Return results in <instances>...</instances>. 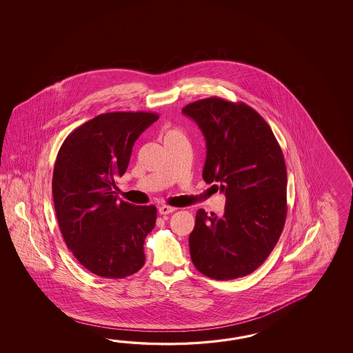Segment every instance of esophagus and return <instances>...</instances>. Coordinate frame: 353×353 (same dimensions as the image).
<instances>
[{
    "label": "esophagus",
    "mask_w": 353,
    "mask_h": 353,
    "mask_svg": "<svg viewBox=\"0 0 353 353\" xmlns=\"http://www.w3.org/2000/svg\"><path fill=\"white\" fill-rule=\"evenodd\" d=\"M175 210H176V208H174V207L163 204V205L159 207V213H160V214H169V213H173Z\"/></svg>",
    "instance_id": "esophagus-1"
}]
</instances>
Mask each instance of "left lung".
Here are the masks:
<instances>
[{"label":"left lung","mask_w":353,"mask_h":353,"mask_svg":"<svg viewBox=\"0 0 353 353\" xmlns=\"http://www.w3.org/2000/svg\"><path fill=\"white\" fill-rule=\"evenodd\" d=\"M181 112L196 122L207 141L205 183H219L225 213L199 210L189 236L192 261L216 280L255 271L278 243L286 219V166L268 122L243 102L210 97Z\"/></svg>","instance_id":"8db88e82"}]
</instances>
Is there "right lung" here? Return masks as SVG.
<instances>
[{"instance_id": "1", "label": "right lung", "mask_w": 353, "mask_h": 353, "mask_svg": "<svg viewBox=\"0 0 353 353\" xmlns=\"http://www.w3.org/2000/svg\"><path fill=\"white\" fill-rule=\"evenodd\" d=\"M158 113H102L68 135L54 165L53 199L60 232L83 268L123 279L145 263L143 242L155 205L119 201L116 181L128 169L137 137Z\"/></svg>"}]
</instances>
